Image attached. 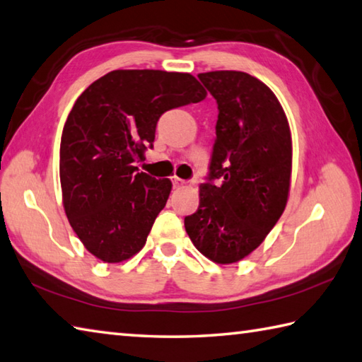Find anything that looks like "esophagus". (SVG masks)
<instances>
[{
  "mask_svg": "<svg viewBox=\"0 0 362 362\" xmlns=\"http://www.w3.org/2000/svg\"><path fill=\"white\" fill-rule=\"evenodd\" d=\"M173 185H174L175 188H182V187L187 185V182L179 179V177H173Z\"/></svg>",
  "mask_w": 362,
  "mask_h": 362,
  "instance_id": "esophagus-1",
  "label": "esophagus"
}]
</instances>
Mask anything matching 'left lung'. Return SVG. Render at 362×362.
Here are the masks:
<instances>
[{"label":"left lung","mask_w":362,"mask_h":362,"mask_svg":"<svg viewBox=\"0 0 362 362\" xmlns=\"http://www.w3.org/2000/svg\"><path fill=\"white\" fill-rule=\"evenodd\" d=\"M218 103L210 180L185 218L196 250L229 265L259 247L286 210L292 177V133L274 92L237 70L199 74Z\"/></svg>","instance_id":"obj_1"}]
</instances>
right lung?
Listing matches in <instances>:
<instances>
[{
  "mask_svg": "<svg viewBox=\"0 0 362 362\" xmlns=\"http://www.w3.org/2000/svg\"><path fill=\"white\" fill-rule=\"evenodd\" d=\"M207 90L191 74L112 70L76 98L61 138L62 205L84 247L105 264L143 250L173 182L136 173L163 112Z\"/></svg>",
  "mask_w": 362,
  "mask_h": 362,
  "instance_id": "1",
  "label": "right lung"
}]
</instances>
